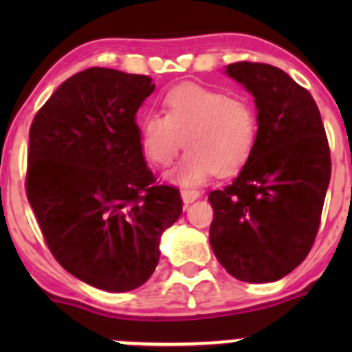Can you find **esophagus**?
Returning <instances> with one entry per match:
<instances>
[{"label": "esophagus", "mask_w": 352, "mask_h": 352, "mask_svg": "<svg viewBox=\"0 0 352 352\" xmlns=\"http://www.w3.org/2000/svg\"><path fill=\"white\" fill-rule=\"evenodd\" d=\"M180 196H182L184 204H190V202L196 201L197 197H201V194L194 189H184V190H180Z\"/></svg>", "instance_id": "obj_1"}]
</instances>
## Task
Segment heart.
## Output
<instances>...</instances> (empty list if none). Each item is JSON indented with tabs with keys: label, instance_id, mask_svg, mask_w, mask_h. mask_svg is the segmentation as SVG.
<instances>
[{
	"label": "heart",
	"instance_id": "obj_1",
	"mask_svg": "<svg viewBox=\"0 0 352 352\" xmlns=\"http://www.w3.org/2000/svg\"><path fill=\"white\" fill-rule=\"evenodd\" d=\"M162 105L163 117L148 113L140 122V148L148 163L165 168L179 155L184 140L187 153L168 175L172 182L199 186L212 173L230 177L247 165L258 136L250 102L187 83L172 88Z\"/></svg>",
	"mask_w": 352,
	"mask_h": 352
}]
</instances>
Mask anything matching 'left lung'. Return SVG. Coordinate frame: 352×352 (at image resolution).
I'll use <instances>...</instances> for the list:
<instances>
[{
    "label": "left lung",
    "instance_id": "8db88e82",
    "mask_svg": "<svg viewBox=\"0 0 352 352\" xmlns=\"http://www.w3.org/2000/svg\"><path fill=\"white\" fill-rule=\"evenodd\" d=\"M225 73L254 97L258 136L232 186L209 194V242L233 278L278 281L317 236L330 182L327 136L310 91L283 69L242 61Z\"/></svg>",
    "mask_w": 352,
    "mask_h": 352
}]
</instances>
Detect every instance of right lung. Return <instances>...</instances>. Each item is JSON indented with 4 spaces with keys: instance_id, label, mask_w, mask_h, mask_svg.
<instances>
[{
    "instance_id": "1",
    "label": "right lung",
    "mask_w": 352,
    "mask_h": 352,
    "mask_svg": "<svg viewBox=\"0 0 352 352\" xmlns=\"http://www.w3.org/2000/svg\"><path fill=\"white\" fill-rule=\"evenodd\" d=\"M150 76L90 67L67 78L34 117L27 197L49 250L74 278L110 293L136 289L182 214L179 190L156 186L136 112Z\"/></svg>"
}]
</instances>
